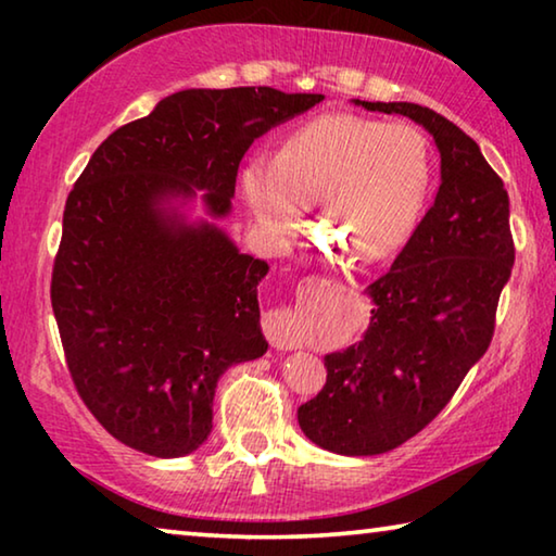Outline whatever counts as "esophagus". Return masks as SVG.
Masks as SVG:
<instances>
[{
    "mask_svg": "<svg viewBox=\"0 0 556 556\" xmlns=\"http://www.w3.org/2000/svg\"><path fill=\"white\" fill-rule=\"evenodd\" d=\"M331 287L333 281L331 279H318V277H308L301 289L308 291V289H316V287ZM262 328H265V336L267 341L271 343V348H277V351H296L301 348V336H299V328L294 316H291L287 308H277V312H269L265 316V321H262Z\"/></svg>",
    "mask_w": 556,
    "mask_h": 556,
    "instance_id": "34e87169",
    "label": "esophagus"
}]
</instances>
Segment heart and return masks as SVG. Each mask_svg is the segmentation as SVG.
<instances>
[{
  "label": "heart",
  "instance_id": "heart-1",
  "mask_svg": "<svg viewBox=\"0 0 556 556\" xmlns=\"http://www.w3.org/2000/svg\"><path fill=\"white\" fill-rule=\"evenodd\" d=\"M434 159L409 122L351 112L306 119L265 162L242 172V193L271 240L301 228V208L318 203L316 230L355 262H382L404 248L425 215Z\"/></svg>",
  "mask_w": 556,
  "mask_h": 556
}]
</instances>
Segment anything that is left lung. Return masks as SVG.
Masks as SVG:
<instances>
[{"label": "left lung", "mask_w": 556, "mask_h": 556, "mask_svg": "<svg viewBox=\"0 0 556 556\" xmlns=\"http://www.w3.org/2000/svg\"><path fill=\"white\" fill-rule=\"evenodd\" d=\"M355 102L419 122L441 154L434 203L368 289L363 341L326 355L324 390L296 414L321 448L375 456L419 434L488 351L515 242L503 178L464 129L414 102Z\"/></svg>", "instance_id": "8db88e82"}]
</instances>
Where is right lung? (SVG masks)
Listing matches in <instances>:
<instances>
[{
	"mask_svg": "<svg viewBox=\"0 0 556 556\" xmlns=\"http://www.w3.org/2000/svg\"><path fill=\"white\" fill-rule=\"evenodd\" d=\"M321 100L267 86L174 92L112 131L75 181L51 306L75 390L129 448L191 454L213 429L220 375L267 353V262L164 203L205 191L213 218L228 215L250 144Z\"/></svg>",
	"mask_w": 556,
	"mask_h": 556,
	"instance_id": "1",
	"label": "right lung"
}]
</instances>
